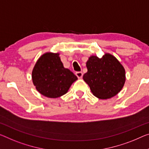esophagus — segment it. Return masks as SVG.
Returning a JSON list of instances; mask_svg holds the SVG:
<instances>
[{
    "instance_id": "34e87169",
    "label": "esophagus",
    "mask_w": 149,
    "mask_h": 149,
    "mask_svg": "<svg viewBox=\"0 0 149 149\" xmlns=\"http://www.w3.org/2000/svg\"><path fill=\"white\" fill-rule=\"evenodd\" d=\"M76 76L79 78V79H82V76H83V74H82V72H80V71H78V72H76Z\"/></svg>"
}]
</instances>
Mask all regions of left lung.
Returning <instances> with one entry per match:
<instances>
[{
  "mask_svg": "<svg viewBox=\"0 0 149 149\" xmlns=\"http://www.w3.org/2000/svg\"><path fill=\"white\" fill-rule=\"evenodd\" d=\"M86 66L87 72L83 75V80L96 97L108 99L122 90L126 81L125 70L113 54L104 53L101 58L91 56Z\"/></svg>",
  "mask_w": 149,
  "mask_h": 149,
  "instance_id": "obj_1",
  "label": "left lung"
}]
</instances>
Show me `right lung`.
I'll use <instances>...</instances> for the list:
<instances>
[{
	"label": "right lung",
	"mask_w": 149,
	"mask_h": 149,
	"mask_svg": "<svg viewBox=\"0 0 149 149\" xmlns=\"http://www.w3.org/2000/svg\"><path fill=\"white\" fill-rule=\"evenodd\" d=\"M58 52H48L41 55L32 71L33 84L38 93L48 98H58L68 92L78 79L64 67Z\"/></svg>",
	"instance_id": "right-lung-1"
}]
</instances>
